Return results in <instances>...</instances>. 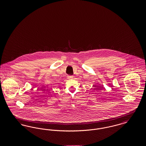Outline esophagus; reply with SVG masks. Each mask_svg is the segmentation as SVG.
<instances>
[{
	"label": "esophagus",
	"instance_id": "34e87169",
	"mask_svg": "<svg viewBox=\"0 0 146 146\" xmlns=\"http://www.w3.org/2000/svg\"><path fill=\"white\" fill-rule=\"evenodd\" d=\"M68 79H72L73 78V76H68Z\"/></svg>",
	"mask_w": 146,
	"mask_h": 146
}]
</instances>
